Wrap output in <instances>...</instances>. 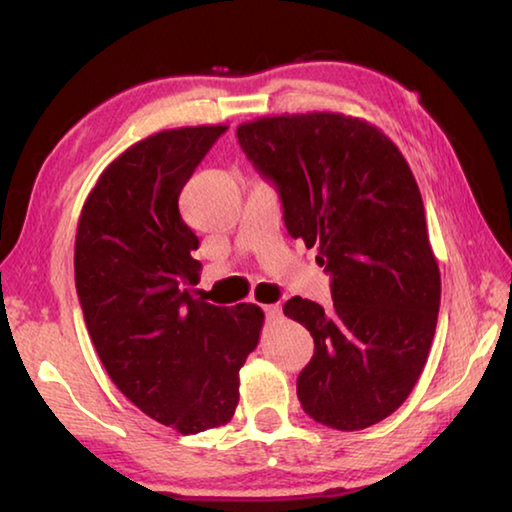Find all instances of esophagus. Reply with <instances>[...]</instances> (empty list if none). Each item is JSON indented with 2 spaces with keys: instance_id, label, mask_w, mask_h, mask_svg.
<instances>
[{
  "instance_id": "34e87169",
  "label": "esophagus",
  "mask_w": 512,
  "mask_h": 512,
  "mask_svg": "<svg viewBox=\"0 0 512 512\" xmlns=\"http://www.w3.org/2000/svg\"><path fill=\"white\" fill-rule=\"evenodd\" d=\"M262 309H264L266 318H271V320H277V318L282 316V307L280 305H264Z\"/></svg>"
}]
</instances>
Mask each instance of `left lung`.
<instances>
[{
    "label": "left lung",
    "instance_id": "8db88e82",
    "mask_svg": "<svg viewBox=\"0 0 512 512\" xmlns=\"http://www.w3.org/2000/svg\"><path fill=\"white\" fill-rule=\"evenodd\" d=\"M237 137L280 194L289 235L316 246L332 277V307L300 296L284 305L314 336V357L298 375L302 409L341 431L377 424L413 391L440 307L409 164L377 126L339 112L262 117Z\"/></svg>",
    "mask_w": 512,
    "mask_h": 512
}]
</instances>
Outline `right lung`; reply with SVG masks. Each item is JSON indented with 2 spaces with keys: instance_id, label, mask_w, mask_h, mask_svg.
<instances>
[{
  "instance_id": "right-lung-1",
  "label": "right lung",
  "mask_w": 512,
  "mask_h": 512,
  "mask_svg": "<svg viewBox=\"0 0 512 512\" xmlns=\"http://www.w3.org/2000/svg\"><path fill=\"white\" fill-rule=\"evenodd\" d=\"M228 126H189L133 144L83 205L74 277L103 368L137 409L178 433L235 415L239 370L257 348L264 311L194 300L198 237L178 196Z\"/></svg>"
}]
</instances>
